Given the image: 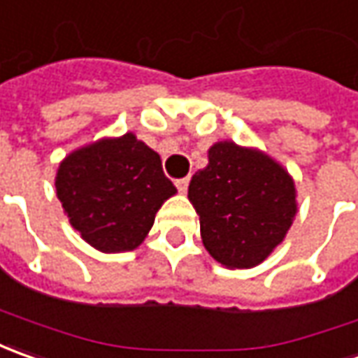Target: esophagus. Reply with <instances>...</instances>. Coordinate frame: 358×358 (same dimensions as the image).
Returning a JSON list of instances; mask_svg holds the SVG:
<instances>
[{
	"label": "esophagus",
	"instance_id": "34e87169",
	"mask_svg": "<svg viewBox=\"0 0 358 358\" xmlns=\"http://www.w3.org/2000/svg\"><path fill=\"white\" fill-rule=\"evenodd\" d=\"M188 184H190V178L176 180V188H178L180 194H186L188 192Z\"/></svg>",
	"mask_w": 358,
	"mask_h": 358
}]
</instances>
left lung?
Returning a JSON list of instances; mask_svg holds the SVG:
<instances>
[{
    "label": "left lung",
    "mask_w": 358,
    "mask_h": 358,
    "mask_svg": "<svg viewBox=\"0 0 358 358\" xmlns=\"http://www.w3.org/2000/svg\"><path fill=\"white\" fill-rule=\"evenodd\" d=\"M295 196L285 168L229 141L208 150V166L188 186L203 248L229 269L262 264L278 248L297 212Z\"/></svg>",
    "instance_id": "1"
}]
</instances>
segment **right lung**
<instances>
[{
  "mask_svg": "<svg viewBox=\"0 0 358 358\" xmlns=\"http://www.w3.org/2000/svg\"><path fill=\"white\" fill-rule=\"evenodd\" d=\"M55 188L71 226L105 253L136 250L176 194L160 156L132 132L73 150L59 164Z\"/></svg>",
  "mask_w": 358,
  "mask_h": 358,
  "instance_id": "obj_1",
  "label": "right lung"
}]
</instances>
